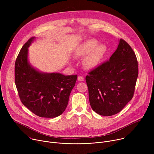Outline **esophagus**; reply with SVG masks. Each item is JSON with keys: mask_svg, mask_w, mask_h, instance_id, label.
I'll return each mask as SVG.
<instances>
[{"mask_svg": "<svg viewBox=\"0 0 154 154\" xmlns=\"http://www.w3.org/2000/svg\"><path fill=\"white\" fill-rule=\"evenodd\" d=\"M77 79H78V80H79V82H82V81L84 80V77H83V76H80H80L78 77Z\"/></svg>", "mask_w": 154, "mask_h": 154, "instance_id": "34e87169", "label": "esophagus"}]
</instances>
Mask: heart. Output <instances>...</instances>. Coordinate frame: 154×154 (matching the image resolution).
<instances>
[{"label":"heart","instance_id":"heart-1","mask_svg":"<svg viewBox=\"0 0 154 154\" xmlns=\"http://www.w3.org/2000/svg\"><path fill=\"white\" fill-rule=\"evenodd\" d=\"M107 48L104 45H99L96 39L87 40L79 47L75 55L77 57L86 58L84 61L85 66L93 69L101 63L106 53Z\"/></svg>","mask_w":154,"mask_h":154}]
</instances>
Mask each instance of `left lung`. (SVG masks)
<instances>
[{"mask_svg": "<svg viewBox=\"0 0 154 154\" xmlns=\"http://www.w3.org/2000/svg\"><path fill=\"white\" fill-rule=\"evenodd\" d=\"M86 76L93 110L102 116L120 112L132 99L138 75L137 57L128 44L119 40L109 61Z\"/></svg>", "mask_w": 154, "mask_h": 154, "instance_id": "obj_1", "label": "left lung"}]
</instances>
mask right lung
Wrapping results in <instances>:
<instances>
[{
	"instance_id": "obj_1",
	"label": "right lung",
	"mask_w": 154,
	"mask_h": 154,
	"mask_svg": "<svg viewBox=\"0 0 154 154\" xmlns=\"http://www.w3.org/2000/svg\"><path fill=\"white\" fill-rule=\"evenodd\" d=\"M35 37L21 48L15 62L14 79L20 101L35 115L52 118L61 115L67 107L77 75L41 72L28 61V48Z\"/></svg>"
}]
</instances>
